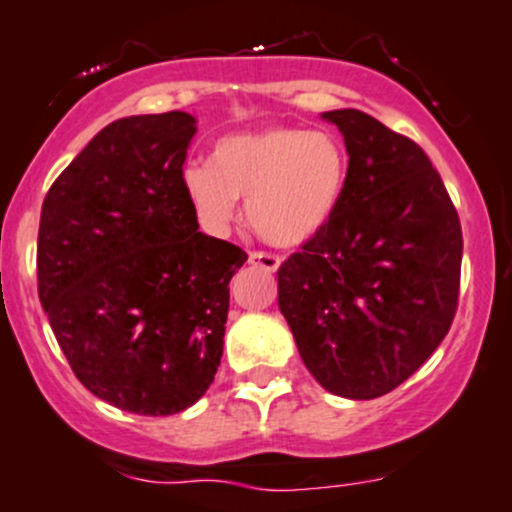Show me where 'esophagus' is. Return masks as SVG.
Listing matches in <instances>:
<instances>
[{
  "label": "esophagus",
  "instance_id": "1",
  "mask_svg": "<svg viewBox=\"0 0 512 512\" xmlns=\"http://www.w3.org/2000/svg\"><path fill=\"white\" fill-rule=\"evenodd\" d=\"M250 265L262 267L265 272H277L279 257L272 252H250Z\"/></svg>",
  "mask_w": 512,
  "mask_h": 512
}]
</instances>
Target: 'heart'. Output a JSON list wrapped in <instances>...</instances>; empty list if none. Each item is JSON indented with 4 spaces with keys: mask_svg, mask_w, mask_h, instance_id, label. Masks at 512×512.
<instances>
[{
    "mask_svg": "<svg viewBox=\"0 0 512 512\" xmlns=\"http://www.w3.org/2000/svg\"><path fill=\"white\" fill-rule=\"evenodd\" d=\"M348 181V152L331 132L267 127L223 137L211 164H188L184 191L198 223L223 233L247 198V220L277 247L304 245L336 213Z\"/></svg>",
    "mask_w": 512,
    "mask_h": 512,
    "instance_id": "b5f03b06",
    "label": "heart"
}]
</instances>
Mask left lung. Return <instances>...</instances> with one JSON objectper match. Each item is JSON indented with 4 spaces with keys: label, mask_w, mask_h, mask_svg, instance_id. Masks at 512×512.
Returning a JSON list of instances; mask_svg holds the SVG:
<instances>
[{
    "label": "left lung",
    "mask_w": 512,
    "mask_h": 512,
    "mask_svg": "<svg viewBox=\"0 0 512 512\" xmlns=\"http://www.w3.org/2000/svg\"><path fill=\"white\" fill-rule=\"evenodd\" d=\"M348 181L319 235L279 267V309L309 373L333 395H387L454 321L459 213L424 149L360 110H331Z\"/></svg>",
    "instance_id": "left-lung-1"
}]
</instances>
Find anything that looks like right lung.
<instances>
[{
	"label": "right lung",
	"mask_w": 512,
	"mask_h": 512,
	"mask_svg": "<svg viewBox=\"0 0 512 512\" xmlns=\"http://www.w3.org/2000/svg\"><path fill=\"white\" fill-rule=\"evenodd\" d=\"M188 112L107 125L43 198L39 299L75 378L117 410L164 417L211 387L230 279L247 255L198 230L184 191Z\"/></svg>",
	"instance_id": "obj_1"
}]
</instances>
